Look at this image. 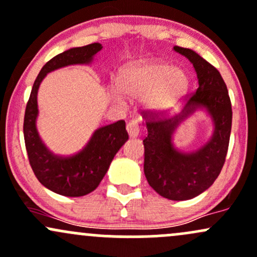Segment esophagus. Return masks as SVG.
Wrapping results in <instances>:
<instances>
[{"instance_id":"esophagus-1","label":"esophagus","mask_w":257,"mask_h":257,"mask_svg":"<svg viewBox=\"0 0 257 257\" xmlns=\"http://www.w3.org/2000/svg\"><path fill=\"white\" fill-rule=\"evenodd\" d=\"M126 132H128L129 137L132 138H135L139 135V124H138L137 120L132 119L126 123Z\"/></svg>"}]
</instances>
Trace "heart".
<instances>
[{
  "label": "heart",
  "mask_w": 257,
  "mask_h": 257,
  "mask_svg": "<svg viewBox=\"0 0 257 257\" xmlns=\"http://www.w3.org/2000/svg\"><path fill=\"white\" fill-rule=\"evenodd\" d=\"M117 85L125 96L144 97L145 106L152 111H167L178 102L188 78L182 69L172 68L165 62L143 61L124 66L118 74ZM113 95L115 100H123L119 91Z\"/></svg>",
  "instance_id": "1"
}]
</instances>
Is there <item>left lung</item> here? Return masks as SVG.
Returning a JSON list of instances; mask_svg holds the SVG:
<instances>
[{
	"mask_svg": "<svg viewBox=\"0 0 257 257\" xmlns=\"http://www.w3.org/2000/svg\"><path fill=\"white\" fill-rule=\"evenodd\" d=\"M193 63L199 87L184 96L183 111L168 118L165 111L146 109L148 135L144 138V173L149 184L170 200L193 199L213 184L225 162L230 129L232 103L223 78L212 64L193 50L174 46ZM206 106L215 123V133L206 146L194 154H182L170 143L171 133L180 120L197 106Z\"/></svg>",
	"mask_w": 257,
	"mask_h": 257,
	"instance_id": "obj_1",
	"label": "left lung"
}]
</instances>
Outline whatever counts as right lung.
Segmentation results:
<instances>
[{"label":"right lung","instance_id":"1","mask_svg":"<svg viewBox=\"0 0 257 257\" xmlns=\"http://www.w3.org/2000/svg\"><path fill=\"white\" fill-rule=\"evenodd\" d=\"M102 45L90 44L74 47L55 56L42 67L35 79L24 114V142L28 159L34 174L44 187L64 196H84L98 187L105 177L117 151L128 140L125 122L101 126L95 132L85 148L72 156H58L47 150L36 131L38 117V90L41 80L51 70L69 64L91 62Z\"/></svg>","mask_w":257,"mask_h":257}]
</instances>
